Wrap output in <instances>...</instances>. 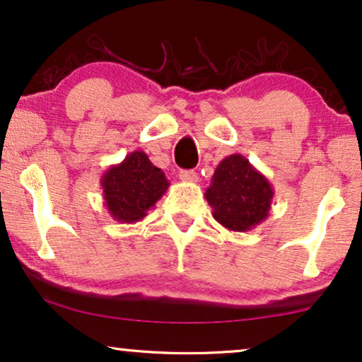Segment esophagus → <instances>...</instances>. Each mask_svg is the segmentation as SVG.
Listing matches in <instances>:
<instances>
[{"mask_svg": "<svg viewBox=\"0 0 362 362\" xmlns=\"http://www.w3.org/2000/svg\"><path fill=\"white\" fill-rule=\"evenodd\" d=\"M180 180L185 182H197L199 176H197V173L192 170H182V171H180Z\"/></svg>", "mask_w": 362, "mask_h": 362, "instance_id": "1", "label": "esophagus"}]
</instances>
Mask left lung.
<instances>
[{
	"mask_svg": "<svg viewBox=\"0 0 362 362\" xmlns=\"http://www.w3.org/2000/svg\"><path fill=\"white\" fill-rule=\"evenodd\" d=\"M274 194L269 180L242 155L224 158L204 192L214 219L234 232H247L264 222Z\"/></svg>",
	"mask_w": 362,
	"mask_h": 362,
	"instance_id": "8db88e82",
	"label": "left lung"
}]
</instances>
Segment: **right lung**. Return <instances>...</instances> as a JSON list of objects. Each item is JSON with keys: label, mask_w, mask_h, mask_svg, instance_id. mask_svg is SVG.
Returning a JSON list of instances; mask_svg holds the SVG:
<instances>
[{"label": "right lung", "mask_w": 362, "mask_h": 362, "mask_svg": "<svg viewBox=\"0 0 362 362\" xmlns=\"http://www.w3.org/2000/svg\"><path fill=\"white\" fill-rule=\"evenodd\" d=\"M105 207L122 224H135L165 194L170 181L145 151H132L125 160L113 165L100 177Z\"/></svg>", "instance_id": "1"}]
</instances>
